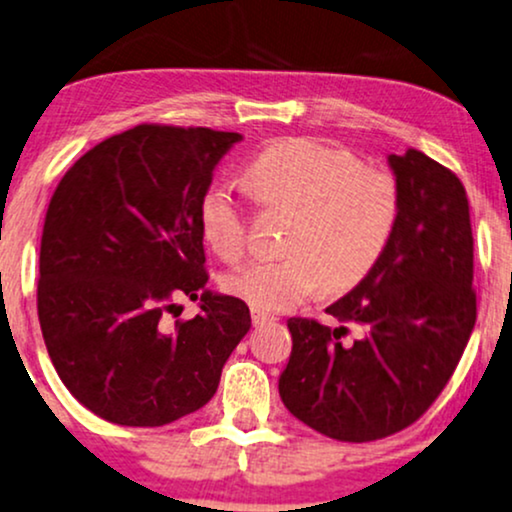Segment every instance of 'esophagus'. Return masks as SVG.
Returning <instances> with one entry per match:
<instances>
[{"mask_svg": "<svg viewBox=\"0 0 512 512\" xmlns=\"http://www.w3.org/2000/svg\"><path fill=\"white\" fill-rule=\"evenodd\" d=\"M250 316H252V326H264V323H271V321H276V316L274 314H269V312H262V309H250Z\"/></svg>", "mask_w": 512, "mask_h": 512, "instance_id": "obj_1", "label": "esophagus"}]
</instances>
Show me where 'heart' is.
Here are the masks:
<instances>
[{"mask_svg": "<svg viewBox=\"0 0 512 512\" xmlns=\"http://www.w3.org/2000/svg\"><path fill=\"white\" fill-rule=\"evenodd\" d=\"M267 208L293 212L283 252L274 262H250L224 276L229 295L262 312H283L326 286L354 288L390 248L401 217L399 181L383 167L361 165L347 148L316 139H281L262 148L245 172ZM205 243L226 262L245 252L243 200L215 181L198 203Z\"/></svg>", "mask_w": 512, "mask_h": 512, "instance_id": "1", "label": "heart"}]
</instances>
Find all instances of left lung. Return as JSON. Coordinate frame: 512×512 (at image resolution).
<instances>
[{
  "label": "left lung",
  "instance_id": "1",
  "mask_svg": "<svg viewBox=\"0 0 512 512\" xmlns=\"http://www.w3.org/2000/svg\"><path fill=\"white\" fill-rule=\"evenodd\" d=\"M401 217L390 248L352 293L326 309L338 328L293 316L278 380L304 425L340 442L409 428L454 375L477 319L468 196L449 167L409 148L390 155ZM347 325L360 338L342 341Z\"/></svg>",
  "mask_w": 512,
  "mask_h": 512
}]
</instances>
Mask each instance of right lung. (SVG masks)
I'll list each match as a JSON object with an SVG mask.
<instances>
[{"label":"right lung","instance_id":"obj_1","mask_svg":"<svg viewBox=\"0 0 512 512\" xmlns=\"http://www.w3.org/2000/svg\"><path fill=\"white\" fill-rule=\"evenodd\" d=\"M243 137L144 122L89 148L44 217L37 314L70 394L108 423L158 428L198 411L250 331L248 304L205 290L198 203ZM177 296L201 314L170 324Z\"/></svg>","mask_w":512,"mask_h":512}]
</instances>
